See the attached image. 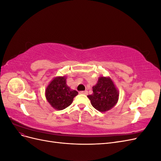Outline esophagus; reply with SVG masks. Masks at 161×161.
Instances as JSON below:
<instances>
[{
	"mask_svg": "<svg viewBox=\"0 0 161 161\" xmlns=\"http://www.w3.org/2000/svg\"><path fill=\"white\" fill-rule=\"evenodd\" d=\"M80 94H84V95H87L88 94V91H80Z\"/></svg>",
	"mask_w": 161,
	"mask_h": 161,
	"instance_id": "esophagus-1",
	"label": "esophagus"
}]
</instances>
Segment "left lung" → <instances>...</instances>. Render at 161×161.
Listing matches in <instances>:
<instances>
[{"label":"left lung","instance_id":"1","mask_svg":"<svg viewBox=\"0 0 161 161\" xmlns=\"http://www.w3.org/2000/svg\"><path fill=\"white\" fill-rule=\"evenodd\" d=\"M93 93L88 95L91 103L97 110L105 112L113 108L118 103L119 91L109 77L100 76L92 86Z\"/></svg>","mask_w":161,"mask_h":161}]
</instances>
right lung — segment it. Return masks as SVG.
<instances>
[{"label": "right lung", "instance_id": "obj_1", "mask_svg": "<svg viewBox=\"0 0 161 161\" xmlns=\"http://www.w3.org/2000/svg\"><path fill=\"white\" fill-rule=\"evenodd\" d=\"M78 95L75 90H71L66 85V76H56L46 89V97L53 108L62 110L69 107L74 97Z\"/></svg>", "mask_w": 161, "mask_h": 161}]
</instances>
